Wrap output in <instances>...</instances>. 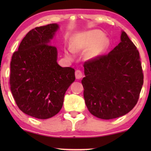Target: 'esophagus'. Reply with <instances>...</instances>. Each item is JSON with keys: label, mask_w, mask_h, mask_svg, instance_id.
<instances>
[{"label": "esophagus", "mask_w": 151, "mask_h": 151, "mask_svg": "<svg viewBox=\"0 0 151 151\" xmlns=\"http://www.w3.org/2000/svg\"><path fill=\"white\" fill-rule=\"evenodd\" d=\"M75 77L76 79H80L83 77V73L81 70H77L75 72Z\"/></svg>", "instance_id": "obj_1"}]
</instances>
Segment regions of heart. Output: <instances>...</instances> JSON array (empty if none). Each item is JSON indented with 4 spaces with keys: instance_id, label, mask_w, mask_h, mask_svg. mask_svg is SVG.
Returning a JSON list of instances; mask_svg holds the SVG:
<instances>
[{
    "instance_id": "obj_1",
    "label": "heart",
    "mask_w": 151,
    "mask_h": 151,
    "mask_svg": "<svg viewBox=\"0 0 151 151\" xmlns=\"http://www.w3.org/2000/svg\"><path fill=\"white\" fill-rule=\"evenodd\" d=\"M109 45V39L104 35L103 32L93 30L74 35L71 39L70 47L71 51L74 53L87 50L85 55L86 60H93L101 56L108 48ZM67 56L71 58L68 52Z\"/></svg>"
}]
</instances>
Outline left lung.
Segmentation results:
<instances>
[{"label": "left lung", "mask_w": 151, "mask_h": 151, "mask_svg": "<svg viewBox=\"0 0 151 151\" xmlns=\"http://www.w3.org/2000/svg\"><path fill=\"white\" fill-rule=\"evenodd\" d=\"M81 80L88 110L101 119L128 114L136 106L143 84L136 47L124 31L121 42L106 55L84 62Z\"/></svg>", "instance_id": "1"}]
</instances>
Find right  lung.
<instances>
[{
    "mask_svg": "<svg viewBox=\"0 0 151 151\" xmlns=\"http://www.w3.org/2000/svg\"><path fill=\"white\" fill-rule=\"evenodd\" d=\"M58 29V24L52 23L29 31L10 62V90L16 104L40 119L59 113L66 91L75 80V71L58 65V50L50 45Z\"/></svg>",
    "mask_w": 151,
    "mask_h": 151,
    "instance_id": "add662e5",
    "label": "right lung"
}]
</instances>
